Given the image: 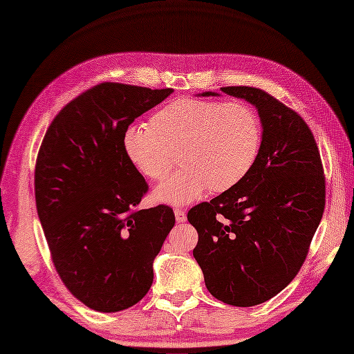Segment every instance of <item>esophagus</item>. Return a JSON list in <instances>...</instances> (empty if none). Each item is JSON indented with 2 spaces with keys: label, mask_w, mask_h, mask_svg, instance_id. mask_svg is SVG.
<instances>
[{
  "label": "esophagus",
  "mask_w": 354,
  "mask_h": 354,
  "mask_svg": "<svg viewBox=\"0 0 354 354\" xmlns=\"http://www.w3.org/2000/svg\"><path fill=\"white\" fill-rule=\"evenodd\" d=\"M174 216H176L177 223H185V221L187 220L186 211H185V209H176V211H174Z\"/></svg>",
  "instance_id": "esophagus-1"
}]
</instances>
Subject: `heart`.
<instances>
[{
	"label": "heart",
	"instance_id": "b5f03b06",
	"mask_svg": "<svg viewBox=\"0 0 354 354\" xmlns=\"http://www.w3.org/2000/svg\"><path fill=\"white\" fill-rule=\"evenodd\" d=\"M261 122L242 102L176 99L160 108L151 127L128 125L122 149L130 164L149 180H162L178 153L183 165L155 190L159 202L185 205L208 189L236 186L254 167L261 146Z\"/></svg>",
	"mask_w": 354,
	"mask_h": 354
}]
</instances>
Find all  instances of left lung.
Wrapping results in <instances>:
<instances>
[{"instance_id": "obj_1", "label": "left lung", "mask_w": 354, "mask_h": 354, "mask_svg": "<svg viewBox=\"0 0 354 354\" xmlns=\"http://www.w3.org/2000/svg\"><path fill=\"white\" fill-rule=\"evenodd\" d=\"M220 90L259 111L260 152L242 181L192 208L187 220L198 230L194 257L211 295L251 307L279 294L301 269L322 220L325 176L315 137L295 111L260 88Z\"/></svg>"}]
</instances>
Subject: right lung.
I'll use <instances>...</instances> for the list:
<instances>
[{"instance_id": "add662e5", "label": "right lung", "mask_w": 354, "mask_h": 354, "mask_svg": "<svg viewBox=\"0 0 354 354\" xmlns=\"http://www.w3.org/2000/svg\"><path fill=\"white\" fill-rule=\"evenodd\" d=\"M173 88L103 82L63 108L35 165V202L65 286L102 313L137 304L174 227L173 208L137 209L149 186L122 149V133Z\"/></svg>"}]
</instances>
